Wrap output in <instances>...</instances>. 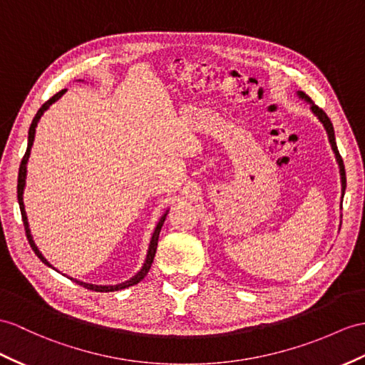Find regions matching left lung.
<instances>
[{"instance_id": "left-lung-1", "label": "left lung", "mask_w": 365, "mask_h": 365, "mask_svg": "<svg viewBox=\"0 0 365 365\" xmlns=\"http://www.w3.org/2000/svg\"><path fill=\"white\" fill-rule=\"evenodd\" d=\"M297 96L299 99L305 101L307 103H309V110L313 111V114L316 115V118L321 120V123L324 125L327 135H328V140H330L331 144V150L334 152V156H336V161H337V165H339V173H341V185H342V195H341V209H342V198H344V193H345V187H346V178H345V167H344V161L342 158L339 155V150H337V145H336V138H334V128H333V123L331 120L328 119V115L324 113L322 108H319V106L309 99V97L304 93V91H297Z\"/></svg>"}]
</instances>
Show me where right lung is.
I'll use <instances>...</instances> for the list:
<instances>
[{"instance_id": "add662e5", "label": "right lung", "mask_w": 365, "mask_h": 365, "mask_svg": "<svg viewBox=\"0 0 365 365\" xmlns=\"http://www.w3.org/2000/svg\"><path fill=\"white\" fill-rule=\"evenodd\" d=\"M65 93H66V90H61V91H58L56 96H52L48 102H44V103L41 105V108L37 111V114H35V118H34V120H32V123H31V127H29V135H28V148H26V153H24V156H23V159H21L20 172H19V185H16V195H19V204H20V210H21V218H23V225H24V229H26V235H28V240H29V245H31V247H32V251H34L35 254H37L38 259H40L44 264H48L49 268H52V269H56V268H54V266H52L46 259H44L43 254L38 251V247H37V245H35L34 238H32L31 229H29V223H28V215H26V210H24L23 192H24V185H26V173H28V161H29V156H31V148H32V145H34V139H35V128H37V123H38L40 118L43 115V113L46 111L52 103L57 102V101L60 99V97L63 96ZM167 212H168V210H165L164 215H163L161 218H159L158 225H156V227H155V230H153V235H152V240H150L148 251H147V257H145V262H144V264H142V268H140L135 275H133V277H131L130 280H125V282H122V283H118V285H93V283H85V282L74 280V279H71V280H74L76 283H78V285H82V287H85V288H88V289L97 291V292H111V291L125 289V288H128V287L136 285V283H139L142 279L145 277L147 272L150 271V268H152V263H153L155 254H156V247H158L159 232H161V227H163L164 221H165Z\"/></svg>"}]
</instances>
